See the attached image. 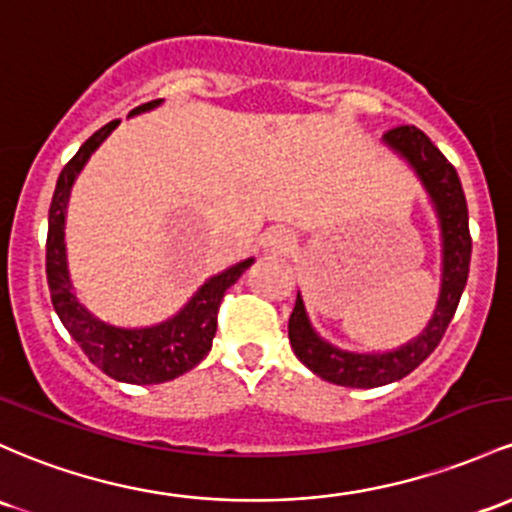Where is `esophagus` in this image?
I'll return each instance as SVG.
<instances>
[{
  "mask_svg": "<svg viewBox=\"0 0 512 512\" xmlns=\"http://www.w3.org/2000/svg\"><path fill=\"white\" fill-rule=\"evenodd\" d=\"M291 245H294V235L286 228L267 230L265 238H262V247L269 252H289Z\"/></svg>",
  "mask_w": 512,
  "mask_h": 512,
  "instance_id": "esophagus-1",
  "label": "esophagus"
}]
</instances>
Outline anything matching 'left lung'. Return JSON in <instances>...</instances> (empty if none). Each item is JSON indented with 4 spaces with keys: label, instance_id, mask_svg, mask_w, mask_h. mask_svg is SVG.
<instances>
[{
    "label": "left lung",
    "instance_id": "left-lung-1",
    "mask_svg": "<svg viewBox=\"0 0 512 512\" xmlns=\"http://www.w3.org/2000/svg\"><path fill=\"white\" fill-rule=\"evenodd\" d=\"M381 140L386 148L408 162L435 209L442 240V282L435 313L423 333L389 352H350L323 340L308 320L301 294H296L294 311L289 318V340L294 355L320 379L350 386V389H374V386L403 379L435 352L462 299L471 262L469 211H466L464 189L457 170L415 126L391 128Z\"/></svg>",
    "mask_w": 512,
    "mask_h": 512
}]
</instances>
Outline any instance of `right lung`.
I'll list each match as a JSON object with an SVG mask.
<instances>
[{
	"instance_id": "add662e5",
	"label": "right lung",
	"mask_w": 512,
	"mask_h": 512,
	"mask_svg": "<svg viewBox=\"0 0 512 512\" xmlns=\"http://www.w3.org/2000/svg\"><path fill=\"white\" fill-rule=\"evenodd\" d=\"M162 104V99L140 104L128 114L131 116L153 111ZM121 121L106 123L92 138L84 140L77 155L60 172L55 184L53 201L48 211V243H46V274L50 301L55 313L63 320L67 333L82 347L89 362L97 364L111 379L126 381V384H162L194 369L211 350L213 335H216L218 306H221L226 291L243 277L255 257L238 262V265L213 274L196 289V294L162 323L145 325V328H121L94 316L82 306L70 282L65 250V218L67 201H70L72 184L77 174L84 170L94 150L109 138V133Z\"/></svg>"
}]
</instances>
